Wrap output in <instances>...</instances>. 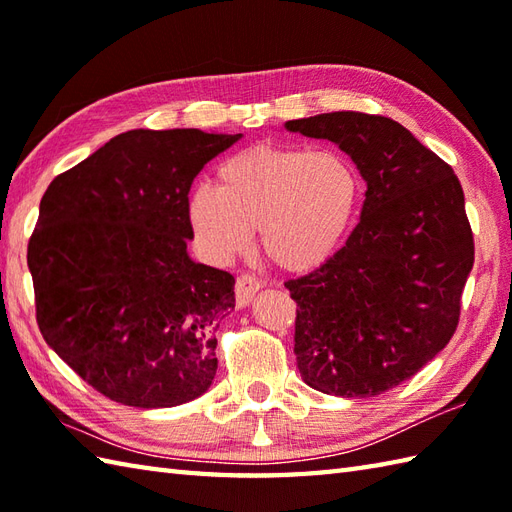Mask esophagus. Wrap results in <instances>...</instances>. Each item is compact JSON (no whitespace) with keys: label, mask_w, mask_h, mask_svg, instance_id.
I'll return each mask as SVG.
<instances>
[{"label":"esophagus","mask_w":512,"mask_h":512,"mask_svg":"<svg viewBox=\"0 0 512 512\" xmlns=\"http://www.w3.org/2000/svg\"><path fill=\"white\" fill-rule=\"evenodd\" d=\"M262 290V281L255 279L253 275H239L235 284V301L237 308H246L250 301L255 299L257 292Z\"/></svg>","instance_id":"obj_1"}]
</instances>
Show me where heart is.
Instances as JSON below:
<instances>
[{
    "mask_svg": "<svg viewBox=\"0 0 512 512\" xmlns=\"http://www.w3.org/2000/svg\"><path fill=\"white\" fill-rule=\"evenodd\" d=\"M215 189L189 195V222L217 262L246 253L259 228L264 255L288 273H310L339 253L356 224L363 182L336 151L255 145L228 156Z\"/></svg>",
    "mask_w": 512,
    "mask_h": 512,
    "instance_id": "1",
    "label": "heart"
}]
</instances>
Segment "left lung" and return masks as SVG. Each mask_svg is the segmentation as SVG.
<instances>
[{
    "instance_id": "obj_1",
    "label": "left lung",
    "mask_w": 512,
    "mask_h": 512,
    "mask_svg": "<svg viewBox=\"0 0 512 512\" xmlns=\"http://www.w3.org/2000/svg\"><path fill=\"white\" fill-rule=\"evenodd\" d=\"M325 138L367 182L361 222L328 264L286 281L297 301L301 378L369 398L405 383L458 328L475 248L453 169L385 116L332 112L286 123Z\"/></svg>"
}]
</instances>
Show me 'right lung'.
I'll list each match as a JSON object with an SVG mask.
<instances>
[{"mask_svg": "<svg viewBox=\"0 0 512 512\" xmlns=\"http://www.w3.org/2000/svg\"><path fill=\"white\" fill-rule=\"evenodd\" d=\"M239 138L132 129L43 193L28 242L39 330L110 400L176 407L213 383L235 277L189 257V191Z\"/></svg>", "mask_w": 512, "mask_h": 512, "instance_id": "add662e5", "label": "right lung"}]
</instances>
